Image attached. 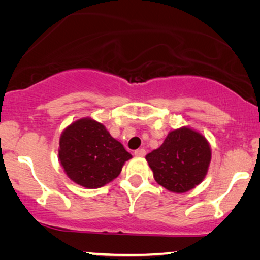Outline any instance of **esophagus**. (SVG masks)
<instances>
[{"label": "esophagus", "mask_w": 260, "mask_h": 260, "mask_svg": "<svg viewBox=\"0 0 260 260\" xmlns=\"http://www.w3.org/2000/svg\"><path fill=\"white\" fill-rule=\"evenodd\" d=\"M134 155L137 156V157H143L145 155V150L144 149H137V150L134 151Z\"/></svg>", "instance_id": "obj_1"}]
</instances>
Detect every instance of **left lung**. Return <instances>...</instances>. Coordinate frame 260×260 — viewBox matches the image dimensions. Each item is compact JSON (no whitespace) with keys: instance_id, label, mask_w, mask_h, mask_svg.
Masks as SVG:
<instances>
[{"instance_id":"left-lung-1","label":"left lung","mask_w":260,"mask_h":260,"mask_svg":"<svg viewBox=\"0 0 260 260\" xmlns=\"http://www.w3.org/2000/svg\"><path fill=\"white\" fill-rule=\"evenodd\" d=\"M206 138L189 127L170 131L161 147L145 156L154 179L174 193H186L202 182L211 162Z\"/></svg>"}]
</instances>
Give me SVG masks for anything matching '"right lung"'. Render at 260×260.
<instances>
[{
    "mask_svg": "<svg viewBox=\"0 0 260 260\" xmlns=\"http://www.w3.org/2000/svg\"><path fill=\"white\" fill-rule=\"evenodd\" d=\"M59 159L73 182L99 188L111 182L133 156L103 124L81 118L67 126L59 142Z\"/></svg>",
    "mask_w": 260,
    "mask_h": 260,
    "instance_id": "right-lung-1",
    "label": "right lung"
}]
</instances>
